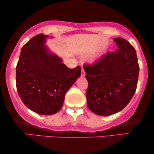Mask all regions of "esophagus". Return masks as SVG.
Returning a JSON list of instances; mask_svg holds the SVG:
<instances>
[{
  "label": "esophagus",
  "instance_id": "esophagus-1",
  "mask_svg": "<svg viewBox=\"0 0 154 154\" xmlns=\"http://www.w3.org/2000/svg\"><path fill=\"white\" fill-rule=\"evenodd\" d=\"M85 75V71H84V69L83 67H82V69H81V76L82 77H84Z\"/></svg>",
  "mask_w": 154,
  "mask_h": 154
}]
</instances>
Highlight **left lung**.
<instances>
[{"mask_svg":"<svg viewBox=\"0 0 154 154\" xmlns=\"http://www.w3.org/2000/svg\"><path fill=\"white\" fill-rule=\"evenodd\" d=\"M114 52H107L96 64L84 66L88 81V108L100 116H110L127 106L135 92L139 67L135 49L122 38H115Z\"/></svg>","mask_w":154,"mask_h":154,"instance_id":"obj_1","label":"left lung"}]
</instances>
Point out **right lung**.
I'll use <instances>...</instances> for the list:
<instances>
[{
  "mask_svg": "<svg viewBox=\"0 0 154 154\" xmlns=\"http://www.w3.org/2000/svg\"><path fill=\"white\" fill-rule=\"evenodd\" d=\"M51 36L38 34L22 48L16 67V85L27 108L41 115L62 109L64 97L81 73V66L69 69L46 45Z\"/></svg>",
  "mask_w": 154,
  "mask_h": 154,
  "instance_id": "obj_1",
  "label": "right lung"
}]
</instances>
